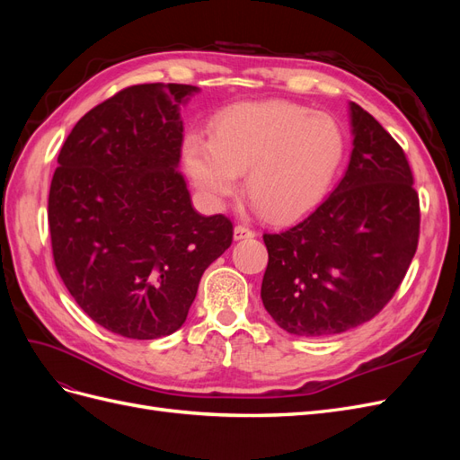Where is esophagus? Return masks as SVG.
<instances>
[{"mask_svg":"<svg viewBox=\"0 0 460 460\" xmlns=\"http://www.w3.org/2000/svg\"><path fill=\"white\" fill-rule=\"evenodd\" d=\"M249 238H255V232L249 230L247 226H242L238 225L234 228V240L235 242H242V240H249Z\"/></svg>","mask_w":460,"mask_h":460,"instance_id":"1","label":"esophagus"}]
</instances>
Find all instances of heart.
Segmentation results:
<instances>
[{"label":"heart","mask_w":460,"mask_h":460,"mask_svg":"<svg viewBox=\"0 0 460 460\" xmlns=\"http://www.w3.org/2000/svg\"><path fill=\"white\" fill-rule=\"evenodd\" d=\"M343 155L336 119L286 102L234 105L213 120L211 140L184 142L186 171L208 203L225 205L245 174L255 208L274 220H294L323 201Z\"/></svg>","instance_id":"1"}]
</instances>
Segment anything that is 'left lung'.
Returning a JSON list of instances; mask_svg holds the SVG:
<instances>
[{
	"instance_id": "left-lung-1",
	"label": "left lung",
	"mask_w": 460,
	"mask_h": 460,
	"mask_svg": "<svg viewBox=\"0 0 460 460\" xmlns=\"http://www.w3.org/2000/svg\"><path fill=\"white\" fill-rule=\"evenodd\" d=\"M353 151L340 184L299 225L264 234L261 299L282 330L328 338L378 314L416 253L419 193L401 146L349 103Z\"/></svg>"
}]
</instances>
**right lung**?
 Returning <instances> with one entry per match:
<instances>
[{"label":"right lung","instance_id":"obj_1","mask_svg":"<svg viewBox=\"0 0 460 460\" xmlns=\"http://www.w3.org/2000/svg\"><path fill=\"white\" fill-rule=\"evenodd\" d=\"M198 92L157 82L109 97L76 122L51 180L61 280L93 323L130 340L182 326L205 269L232 243V222L199 215L178 172L180 107Z\"/></svg>","mask_w":460,"mask_h":460}]
</instances>
